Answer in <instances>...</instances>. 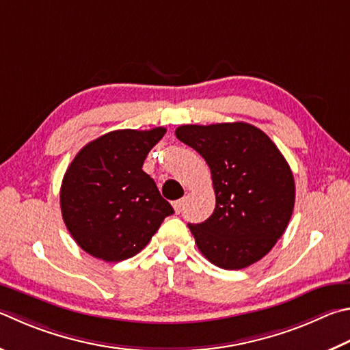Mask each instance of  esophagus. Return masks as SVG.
Instances as JSON below:
<instances>
[{"label":"esophagus","mask_w":350,"mask_h":350,"mask_svg":"<svg viewBox=\"0 0 350 350\" xmlns=\"http://www.w3.org/2000/svg\"><path fill=\"white\" fill-rule=\"evenodd\" d=\"M183 205H185V199H179V200H176V202H173V208H174V211L179 214L182 209H183Z\"/></svg>","instance_id":"obj_1"}]
</instances>
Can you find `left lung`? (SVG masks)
Segmentation results:
<instances>
[{"mask_svg":"<svg viewBox=\"0 0 350 350\" xmlns=\"http://www.w3.org/2000/svg\"><path fill=\"white\" fill-rule=\"evenodd\" d=\"M176 136L211 170L214 213L188 225L197 247L224 269L258 262L283 236L294 211V176L280 150L246 122L180 125Z\"/></svg>","mask_w":350,"mask_h":350,"instance_id":"1","label":"left lung"}]
</instances>
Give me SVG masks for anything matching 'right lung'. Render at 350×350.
Segmentation results:
<instances>
[{"mask_svg": "<svg viewBox=\"0 0 350 350\" xmlns=\"http://www.w3.org/2000/svg\"><path fill=\"white\" fill-rule=\"evenodd\" d=\"M167 130H114L88 142L70 163L61 185L68 232L90 256L120 262L142 251L173 206L142 170Z\"/></svg>", "mask_w": 350, "mask_h": 350, "instance_id": "add662e5", "label": "right lung"}]
</instances>
